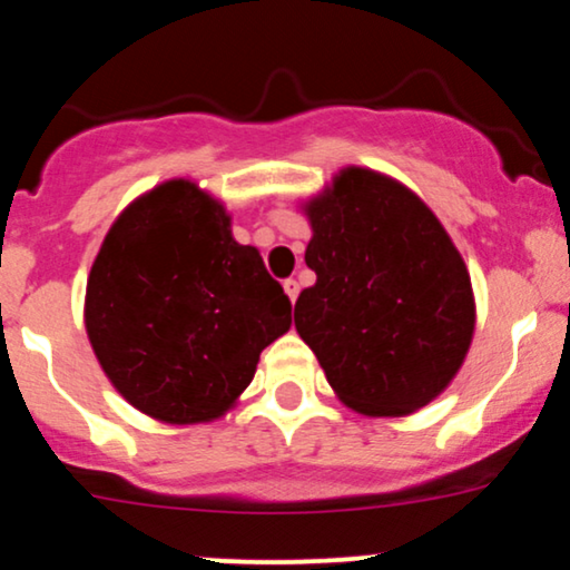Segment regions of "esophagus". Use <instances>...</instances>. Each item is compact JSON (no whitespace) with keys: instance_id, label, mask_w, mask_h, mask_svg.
Listing matches in <instances>:
<instances>
[{"instance_id":"34e87169","label":"esophagus","mask_w":570,"mask_h":570,"mask_svg":"<svg viewBox=\"0 0 570 570\" xmlns=\"http://www.w3.org/2000/svg\"><path fill=\"white\" fill-rule=\"evenodd\" d=\"M284 292H286V297H289L292 303H294V299L299 297V284H297V281H294V278H286V281H284Z\"/></svg>"}]
</instances>
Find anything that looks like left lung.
Instances as JSON below:
<instances>
[{
  "label": "left lung",
  "mask_w": 570,
  "mask_h": 570,
  "mask_svg": "<svg viewBox=\"0 0 570 570\" xmlns=\"http://www.w3.org/2000/svg\"><path fill=\"white\" fill-rule=\"evenodd\" d=\"M311 222L294 326L343 404L370 417L426 407L474 337L466 263L436 214L381 171L345 166L303 203Z\"/></svg>",
  "instance_id": "left-lung-1"
}]
</instances>
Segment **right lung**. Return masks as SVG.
Instances as JSON below:
<instances>
[{
  "instance_id": "right-lung-1",
  "label": "right lung",
  "mask_w": 570,
  "mask_h": 570,
  "mask_svg": "<svg viewBox=\"0 0 570 570\" xmlns=\"http://www.w3.org/2000/svg\"><path fill=\"white\" fill-rule=\"evenodd\" d=\"M292 326V303L225 203L193 179L130 200L98 248L85 332L130 407L171 426L235 407L259 353Z\"/></svg>"
}]
</instances>
